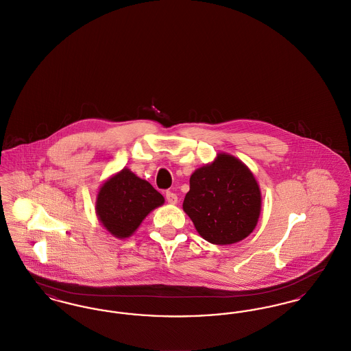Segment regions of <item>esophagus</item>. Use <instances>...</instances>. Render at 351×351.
Masks as SVG:
<instances>
[{
	"label": "esophagus",
	"mask_w": 351,
	"mask_h": 351,
	"mask_svg": "<svg viewBox=\"0 0 351 351\" xmlns=\"http://www.w3.org/2000/svg\"><path fill=\"white\" fill-rule=\"evenodd\" d=\"M166 199H167L169 204H176V202H178V196H176V193L169 192V191L166 192Z\"/></svg>",
	"instance_id": "obj_1"
}]
</instances>
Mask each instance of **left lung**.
I'll list each match as a JSON object with an SVG mask.
<instances>
[{
    "label": "left lung",
    "mask_w": 351,
    "mask_h": 351,
    "mask_svg": "<svg viewBox=\"0 0 351 351\" xmlns=\"http://www.w3.org/2000/svg\"><path fill=\"white\" fill-rule=\"evenodd\" d=\"M262 196L252 172L239 159L218 154L215 162L189 179L184 212L201 237L215 245H232L255 229Z\"/></svg>",
    "instance_id": "8db88e82"
}]
</instances>
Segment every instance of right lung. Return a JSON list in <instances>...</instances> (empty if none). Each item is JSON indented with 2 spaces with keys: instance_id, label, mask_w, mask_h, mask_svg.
<instances>
[{
  "instance_id": "1",
  "label": "right lung",
  "mask_w": 351,
  "mask_h": 351,
  "mask_svg": "<svg viewBox=\"0 0 351 351\" xmlns=\"http://www.w3.org/2000/svg\"><path fill=\"white\" fill-rule=\"evenodd\" d=\"M165 197L149 182L123 168L101 185L96 213L104 228L117 238H129Z\"/></svg>"
}]
</instances>
